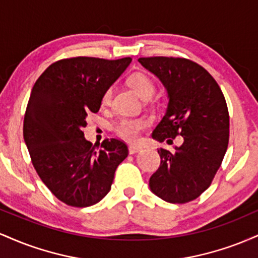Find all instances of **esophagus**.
<instances>
[{
	"label": "esophagus",
	"instance_id": "obj_1",
	"mask_svg": "<svg viewBox=\"0 0 258 258\" xmlns=\"http://www.w3.org/2000/svg\"><path fill=\"white\" fill-rule=\"evenodd\" d=\"M141 150H142V148L139 147V146H130V147H128V152H130V154H136V153L141 152Z\"/></svg>",
	"mask_w": 258,
	"mask_h": 258
}]
</instances>
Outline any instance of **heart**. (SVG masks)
Segmentation results:
<instances>
[{
  "instance_id": "1",
  "label": "heart",
  "mask_w": 258,
  "mask_h": 258,
  "mask_svg": "<svg viewBox=\"0 0 258 258\" xmlns=\"http://www.w3.org/2000/svg\"><path fill=\"white\" fill-rule=\"evenodd\" d=\"M127 85L132 88V91L141 97L142 99H149L155 92V85L149 76L143 73H133L127 78ZM111 88H108L102 97V104L106 105L110 102ZM149 122L143 117L138 119H123L117 123L116 131L121 138L128 142H136L141 135L142 131L147 128Z\"/></svg>"
}]
</instances>
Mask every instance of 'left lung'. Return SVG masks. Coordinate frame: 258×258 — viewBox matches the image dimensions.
<instances>
[{
  "instance_id": "left-lung-1",
  "label": "left lung",
  "mask_w": 258,
  "mask_h": 258,
  "mask_svg": "<svg viewBox=\"0 0 258 258\" xmlns=\"http://www.w3.org/2000/svg\"><path fill=\"white\" fill-rule=\"evenodd\" d=\"M138 61L167 91L166 112L152 137L167 144L177 136L183 137L182 146L173 152L158 150L161 164L150 177V190L167 203H188L209 188L227 152L226 99L215 79L189 59L150 57Z\"/></svg>"
}]
</instances>
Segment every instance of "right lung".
<instances>
[{
    "label": "right lung",
    "mask_w": 258,
    "mask_h": 258,
    "mask_svg": "<svg viewBox=\"0 0 258 258\" xmlns=\"http://www.w3.org/2000/svg\"><path fill=\"white\" fill-rule=\"evenodd\" d=\"M131 58L76 57L49 65L35 82L24 116V141L35 170L57 199L74 207L99 203L128 155L119 139L97 150L84 137L87 116L98 112L104 92Z\"/></svg>",
    "instance_id": "obj_1"
}]
</instances>
